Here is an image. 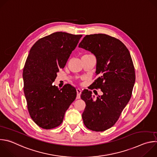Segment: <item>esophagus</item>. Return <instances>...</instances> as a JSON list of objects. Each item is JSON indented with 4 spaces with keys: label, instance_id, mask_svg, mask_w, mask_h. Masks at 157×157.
<instances>
[{
    "label": "esophagus",
    "instance_id": "obj_1",
    "mask_svg": "<svg viewBox=\"0 0 157 157\" xmlns=\"http://www.w3.org/2000/svg\"><path fill=\"white\" fill-rule=\"evenodd\" d=\"M76 92H77V99H79L81 94V89L79 88H77Z\"/></svg>",
    "mask_w": 157,
    "mask_h": 157
}]
</instances>
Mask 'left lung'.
<instances>
[{"instance_id":"left-lung-1","label":"left lung","mask_w":157,"mask_h":157,"mask_svg":"<svg viewBox=\"0 0 157 157\" xmlns=\"http://www.w3.org/2000/svg\"><path fill=\"white\" fill-rule=\"evenodd\" d=\"M79 47L96 56L98 78L90 89H100L103 93L96 98L87 89L82 92L83 122L89 130L105 131L116 123L132 96L136 81L133 61L125 44L105 34L86 35Z\"/></svg>"}]
</instances>
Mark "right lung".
Instances as JSON below:
<instances>
[{"mask_svg":"<svg viewBox=\"0 0 157 157\" xmlns=\"http://www.w3.org/2000/svg\"><path fill=\"white\" fill-rule=\"evenodd\" d=\"M82 36L55 32L39 39L30 50L23 70L24 91L29 114L42 128L58 127L76 98L71 85L59 89L52 84Z\"/></svg>","mask_w":157,"mask_h":157,"instance_id":"obj_1","label":"right lung"}]
</instances>
